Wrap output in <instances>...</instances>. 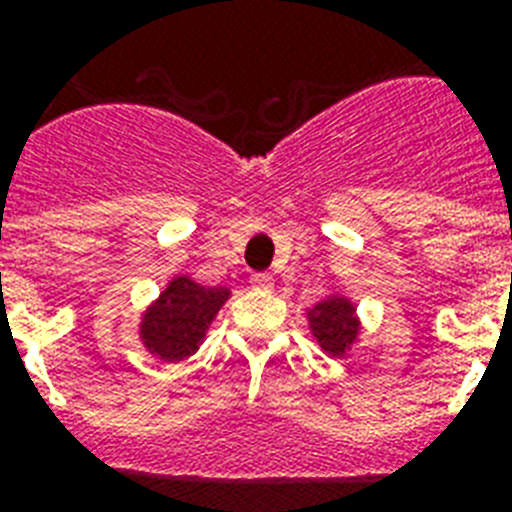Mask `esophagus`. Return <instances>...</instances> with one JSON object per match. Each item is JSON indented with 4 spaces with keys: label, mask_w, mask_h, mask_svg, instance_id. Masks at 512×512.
Here are the masks:
<instances>
[{
    "label": "esophagus",
    "mask_w": 512,
    "mask_h": 512,
    "mask_svg": "<svg viewBox=\"0 0 512 512\" xmlns=\"http://www.w3.org/2000/svg\"><path fill=\"white\" fill-rule=\"evenodd\" d=\"M249 284L255 289H273V276L271 273H255V276L249 279Z\"/></svg>",
    "instance_id": "esophagus-1"
}]
</instances>
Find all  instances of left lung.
Returning <instances> with one entry per match:
<instances>
[{
	"label": "left lung",
	"instance_id": "1",
	"mask_svg": "<svg viewBox=\"0 0 512 512\" xmlns=\"http://www.w3.org/2000/svg\"><path fill=\"white\" fill-rule=\"evenodd\" d=\"M313 337L329 356H345V350L356 342L358 319L356 308L345 297H327L308 311Z\"/></svg>",
	"mask_w": 512,
	"mask_h": 512
}]
</instances>
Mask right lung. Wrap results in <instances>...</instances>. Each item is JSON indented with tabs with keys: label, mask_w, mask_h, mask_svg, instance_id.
Masks as SVG:
<instances>
[{
	"label": "right lung",
	"mask_w": 512,
	"mask_h": 512,
	"mask_svg": "<svg viewBox=\"0 0 512 512\" xmlns=\"http://www.w3.org/2000/svg\"><path fill=\"white\" fill-rule=\"evenodd\" d=\"M225 287H201L188 276L170 281L140 321V337L154 356L164 361H183L196 353L207 327L228 300Z\"/></svg>",
	"instance_id": "1"
}]
</instances>
